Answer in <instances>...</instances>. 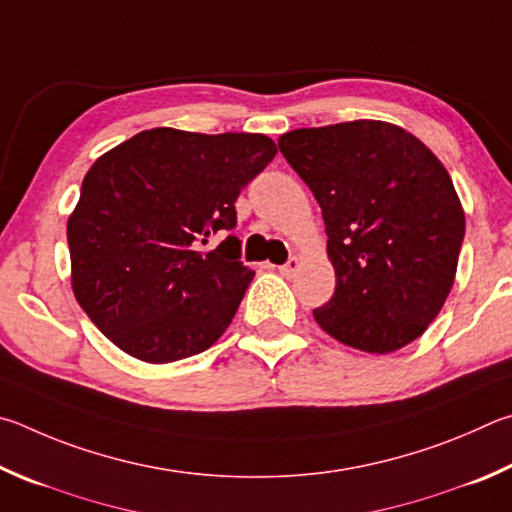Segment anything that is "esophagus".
<instances>
[{"instance_id": "1", "label": "esophagus", "mask_w": 512, "mask_h": 512, "mask_svg": "<svg viewBox=\"0 0 512 512\" xmlns=\"http://www.w3.org/2000/svg\"><path fill=\"white\" fill-rule=\"evenodd\" d=\"M299 267H301V261H299L297 256H292L288 263H285V265H281V267H279V272L285 276V279H290V276L297 274Z\"/></svg>"}]
</instances>
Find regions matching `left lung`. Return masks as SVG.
<instances>
[{
	"mask_svg": "<svg viewBox=\"0 0 512 512\" xmlns=\"http://www.w3.org/2000/svg\"><path fill=\"white\" fill-rule=\"evenodd\" d=\"M279 148L324 215L335 294L317 324L357 351L393 353L425 333L450 294L465 236L452 177L387 121L285 132Z\"/></svg>",
	"mask_w": 512,
	"mask_h": 512,
	"instance_id": "1",
	"label": "left lung"
}]
</instances>
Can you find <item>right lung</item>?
Here are the masks:
<instances>
[{
	"mask_svg": "<svg viewBox=\"0 0 512 512\" xmlns=\"http://www.w3.org/2000/svg\"><path fill=\"white\" fill-rule=\"evenodd\" d=\"M265 134L152 128L87 170L67 222L71 290L123 353L168 364L206 351L229 328L254 270L236 227L242 188L270 164Z\"/></svg>",
	"mask_w": 512,
	"mask_h": 512,
	"instance_id": "obj_1",
	"label": "right lung"
}]
</instances>
